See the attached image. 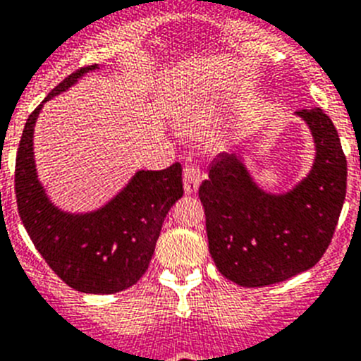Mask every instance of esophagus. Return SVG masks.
<instances>
[{"mask_svg": "<svg viewBox=\"0 0 361 361\" xmlns=\"http://www.w3.org/2000/svg\"><path fill=\"white\" fill-rule=\"evenodd\" d=\"M200 181H202V171L194 163H187L183 169V187L187 194H194L198 190Z\"/></svg>", "mask_w": 361, "mask_h": 361, "instance_id": "1", "label": "esophagus"}]
</instances>
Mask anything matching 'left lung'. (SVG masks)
I'll return each mask as SVG.
<instances>
[{"label": "left lung", "mask_w": 361, "mask_h": 361, "mask_svg": "<svg viewBox=\"0 0 361 361\" xmlns=\"http://www.w3.org/2000/svg\"><path fill=\"white\" fill-rule=\"evenodd\" d=\"M316 143L312 171L290 192H263L243 163L221 152L200 185L209 250L216 267L241 287L280 283L314 267L338 225L347 159L336 127L322 109L298 111Z\"/></svg>", "instance_id": "left-lung-1"}]
</instances>
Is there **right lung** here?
<instances>
[{
	"mask_svg": "<svg viewBox=\"0 0 361 361\" xmlns=\"http://www.w3.org/2000/svg\"><path fill=\"white\" fill-rule=\"evenodd\" d=\"M94 68L96 65H89L72 72L43 103ZM43 103L25 123L16 154L14 190L21 221L37 252L68 287L87 294L128 289L149 269L163 219L183 196L181 165L140 171L111 203L96 212H61L49 202L34 169L32 133Z\"/></svg>",
	"mask_w": 361,
	"mask_h": 361,
	"instance_id": "right-lung-1",
	"label": "right lung"
}]
</instances>
